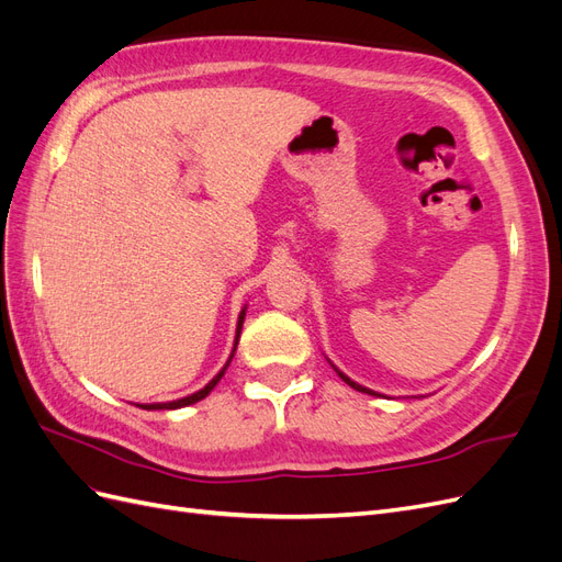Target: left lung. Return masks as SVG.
I'll list each match as a JSON object with an SVG mask.
<instances>
[{"mask_svg": "<svg viewBox=\"0 0 562 562\" xmlns=\"http://www.w3.org/2000/svg\"><path fill=\"white\" fill-rule=\"evenodd\" d=\"M328 363L333 366V361H328ZM333 368H335V372H337V375H339V378H342V382H347V384H349L351 389H356V391H363V394H368V396H384V394H378V391H372V389H368V386H363V384H359V382H353V380H351V378H347V375H345V372H342V370H339L337 366H333Z\"/></svg>", "mask_w": 562, "mask_h": 562, "instance_id": "1", "label": "left lung"}]
</instances>
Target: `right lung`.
I'll return each instance as SVG.
<instances>
[{
	"label": "right lung",
	"instance_id": "right-lung-1",
	"mask_svg": "<svg viewBox=\"0 0 562 562\" xmlns=\"http://www.w3.org/2000/svg\"><path fill=\"white\" fill-rule=\"evenodd\" d=\"M244 318H246V307L241 310V314H239V321H236V337H234V347H232V353H229V359H227V363L223 366V370L217 372V375L203 386V389H199V391H194V394H190V396H184V398H178V401H168V403H138V407H143V411H178V407H184V405H192V403H196V401H203L206 398L211 391H213V386L223 380V375H225V370L229 368V363H232V359H234V351H236V345H239V337H241V328H244Z\"/></svg>",
	"mask_w": 562,
	"mask_h": 562
}]
</instances>
